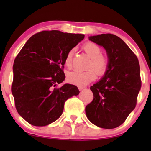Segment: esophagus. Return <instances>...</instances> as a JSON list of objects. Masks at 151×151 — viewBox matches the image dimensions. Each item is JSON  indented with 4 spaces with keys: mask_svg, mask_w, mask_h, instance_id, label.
I'll use <instances>...</instances> for the list:
<instances>
[{
    "mask_svg": "<svg viewBox=\"0 0 151 151\" xmlns=\"http://www.w3.org/2000/svg\"><path fill=\"white\" fill-rule=\"evenodd\" d=\"M78 88H79V91H81V90L85 89V87H84V86H79V87H78Z\"/></svg>",
    "mask_w": 151,
    "mask_h": 151,
    "instance_id": "34e87169",
    "label": "esophagus"
}]
</instances>
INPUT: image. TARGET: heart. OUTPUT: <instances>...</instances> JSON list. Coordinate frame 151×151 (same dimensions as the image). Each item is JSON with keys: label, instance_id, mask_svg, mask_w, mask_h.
<instances>
[{"label": "heart", "instance_id": "1", "mask_svg": "<svg viewBox=\"0 0 151 151\" xmlns=\"http://www.w3.org/2000/svg\"><path fill=\"white\" fill-rule=\"evenodd\" d=\"M84 51L91 58L86 71L74 70L67 73V79L72 84L78 86H85L89 82L94 80L96 78V73L98 75H103L106 73L109 67V60L105 55H101V48L96 43L87 42L83 46ZM73 51L71 50L67 53L65 62L67 67H70L72 65ZM93 68L95 71L93 70Z\"/></svg>", "mask_w": 151, "mask_h": 151}]
</instances>
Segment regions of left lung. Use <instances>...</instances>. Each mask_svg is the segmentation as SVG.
<instances>
[{"label": "left lung", "instance_id": "1", "mask_svg": "<svg viewBox=\"0 0 151 151\" xmlns=\"http://www.w3.org/2000/svg\"><path fill=\"white\" fill-rule=\"evenodd\" d=\"M89 40L106 51L109 67L103 78L90 87L93 99L85 108L88 119L100 128L119 126L136 106L141 87L136 55L120 37L101 34Z\"/></svg>", "mask_w": 151, "mask_h": 151}]
</instances>
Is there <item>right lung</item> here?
Here are the masks:
<instances>
[{"instance_id":"obj_1","label":"right lung","mask_w":151,"mask_h":151,"mask_svg":"<svg viewBox=\"0 0 151 151\" xmlns=\"http://www.w3.org/2000/svg\"><path fill=\"white\" fill-rule=\"evenodd\" d=\"M84 35L42 31L32 35L17 55L11 91L17 111L35 126L49 125L61 116L65 102L79 93L75 85L65 84V58Z\"/></svg>"}]
</instances>
